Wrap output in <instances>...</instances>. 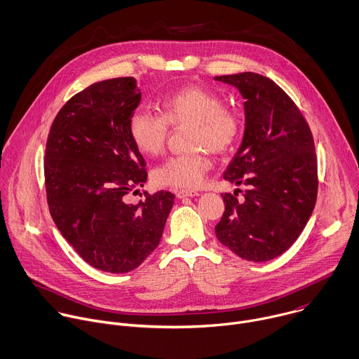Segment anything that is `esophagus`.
Segmentation results:
<instances>
[{"mask_svg": "<svg viewBox=\"0 0 359 359\" xmlns=\"http://www.w3.org/2000/svg\"><path fill=\"white\" fill-rule=\"evenodd\" d=\"M176 196H177L179 198H184V197H194V196H198V193L194 191V190H183V189H180V190H176Z\"/></svg>", "mask_w": 359, "mask_h": 359, "instance_id": "esophagus-1", "label": "esophagus"}]
</instances>
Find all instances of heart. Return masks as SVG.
Returning <instances> with one entry per match:
<instances>
[{
  "label": "heart",
  "instance_id": "1",
  "mask_svg": "<svg viewBox=\"0 0 359 359\" xmlns=\"http://www.w3.org/2000/svg\"><path fill=\"white\" fill-rule=\"evenodd\" d=\"M161 114L147 107L135 108L128 119V133L137 149L155 156L165 148L169 127L189 126L187 152L173 155L154 172L159 186L190 190L198 187L208 169L207 152L225 155L240 142L244 131L243 114L233 107L224 105L217 93L200 87L186 86L159 102Z\"/></svg>",
  "mask_w": 359,
  "mask_h": 359
}]
</instances>
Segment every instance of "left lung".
Returning <instances> with one entry per match:
<instances>
[{
    "mask_svg": "<svg viewBox=\"0 0 359 359\" xmlns=\"http://www.w3.org/2000/svg\"><path fill=\"white\" fill-rule=\"evenodd\" d=\"M245 98L243 144L224 179L244 184L241 199L224 193L225 210L215 225L218 241L252 262L287 251L304 229L317 200L314 140L294 101L271 79L252 73L217 76Z\"/></svg>",
    "mask_w": 359,
    "mask_h": 359,
    "instance_id": "8db88e82",
    "label": "left lung"
}]
</instances>
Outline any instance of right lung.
I'll list each match as a JSON object with an SVG mask.
<instances>
[{"instance_id": "right-lung-1", "label": "right lung", "mask_w": 359, "mask_h": 359, "mask_svg": "<svg viewBox=\"0 0 359 359\" xmlns=\"http://www.w3.org/2000/svg\"><path fill=\"white\" fill-rule=\"evenodd\" d=\"M140 101L134 77L94 83L59 109L46 141L50 215L88 265L109 273L134 271L154 252L175 203V194L163 190L127 203L148 177L128 133Z\"/></svg>"}]
</instances>
